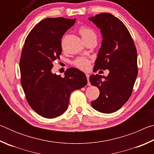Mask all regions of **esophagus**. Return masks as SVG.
Instances as JSON below:
<instances>
[{
    "mask_svg": "<svg viewBox=\"0 0 154 154\" xmlns=\"http://www.w3.org/2000/svg\"><path fill=\"white\" fill-rule=\"evenodd\" d=\"M86 77H87V79H88V85H90V83L89 82V77H90V75L89 74H86Z\"/></svg>",
    "mask_w": 154,
    "mask_h": 154,
    "instance_id": "1",
    "label": "esophagus"
}]
</instances>
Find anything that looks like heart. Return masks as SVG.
<instances>
[{
    "label": "heart",
    "instance_id": "1",
    "mask_svg": "<svg viewBox=\"0 0 154 154\" xmlns=\"http://www.w3.org/2000/svg\"><path fill=\"white\" fill-rule=\"evenodd\" d=\"M79 32L80 35H82L83 41L91 39V38H94V39L96 40L97 36H96V32L89 27L85 26H81L79 29ZM73 64L76 67L79 68V69L86 71V70L89 69L90 61L85 58L79 57V58H77L75 60H74Z\"/></svg>",
    "mask_w": 154,
    "mask_h": 154
}]
</instances>
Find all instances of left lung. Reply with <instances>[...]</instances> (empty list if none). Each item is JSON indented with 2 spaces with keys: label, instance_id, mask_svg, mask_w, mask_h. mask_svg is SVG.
Instances as JSON below:
<instances>
[{
  "label": "left lung",
  "instance_id": "left-lung-1",
  "mask_svg": "<svg viewBox=\"0 0 154 154\" xmlns=\"http://www.w3.org/2000/svg\"><path fill=\"white\" fill-rule=\"evenodd\" d=\"M88 20L100 30L103 37L94 71H109L106 77L90 75V83L100 91L91 105L101 113H111L120 109L132 94L138 75L137 49L128 30L118 17L103 13Z\"/></svg>",
  "mask_w": 154,
  "mask_h": 154
}]
</instances>
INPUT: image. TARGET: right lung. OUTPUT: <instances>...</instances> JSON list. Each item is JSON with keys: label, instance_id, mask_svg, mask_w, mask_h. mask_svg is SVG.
<instances>
[{"label": "right lung", "instance_id": "right-lung-1", "mask_svg": "<svg viewBox=\"0 0 154 154\" xmlns=\"http://www.w3.org/2000/svg\"><path fill=\"white\" fill-rule=\"evenodd\" d=\"M64 17L46 18L38 23L26 38L20 62L21 83L29 105L46 118H55L66 111L72 91L88 83L84 72L70 68L64 77L53 73V62L60 60L61 39L75 24Z\"/></svg>", "mask_w": 154, "mask_h": 154}]
</instances>
